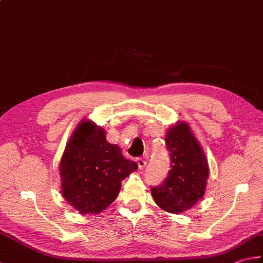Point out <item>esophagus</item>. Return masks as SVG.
Returning a JSON list of instances; mask_svg holds the SVG:
<instances>
[{
    "label": "esophagus",
    "mask_w": 263,
    "mask_h": 263,
    "mask_svg": "<svg viewBox=\"0 0 263 263\" xmlns=\"http://www.w3.org/2000/svg\"><path fill=\"white\" fill-rule=\"evenodd\" d=\"M136 161H137V165H138V168H140V170H143V168L146 166V160L143 159V158H138Z\"/></svg>",
    "instance_id": "esophagus-1"
}]
</instances>
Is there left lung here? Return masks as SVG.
I'll return each mask as SVG.
<instances>
[{
  "label": "left lung",
  "mask_w": 263,
  "mask_h": 263,
  "mask_svg": "<svg viewBox=\"0 0 263 263\" xmlns=\"http://www.w3.org/2000/svg\"><path fill=\"white\" fill-rule=\"evenodd\" d=\"M165 142L171 152V170L162 184L151 187V193L161 210L180 214L204 197L209 161L186 122L177 121L168 128Z\"/></svg>",
  "instance_id": "obj_1"
}]
</instances>
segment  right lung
<instances>
[{
  "mask_svg": "<svg viewBox=\"0 0 263 263\" xmlns=\"http://www.w3.org/2000/svg\"><path fill=\"white\" fill-rule=\"evenodd\" d=\"M136 170L135 161L106 141L103 127L82 119L59 163L62 195L80 214H98L116 200L121 181Z\"/></svg>",
  "mask_w": 263,
  "mask_h": 263,
  "instance_id": "obj_1",
  "label": "right lung"
}]
</instances>
